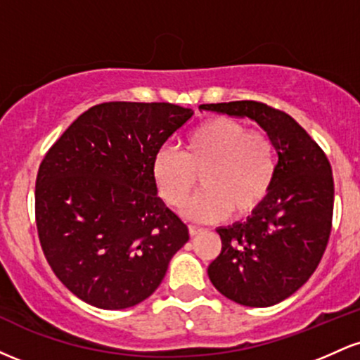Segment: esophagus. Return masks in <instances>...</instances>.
I'll use <instances>...</instances> for the list:
<instances>
[{
    "label": "esophagus",
    "mask_w": 360,
    "mask_h": 360,
    "mask_svg": "<svg viewBox=\"0 0 360 360\" xmlns=\"http://www.w3.org/2000/svg\"><path fill=\"white\" fill-rule=\"evenodd\" d=\"M201 232H203V229H201V226L189 225V235H191V237H196V235L201 233Z\"/></svg>",
    "instance_id": "34e87169"
}]
</instances>
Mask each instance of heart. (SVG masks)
<instances>
[{"label":"heart","mask_w":360,"mask_h":360,"mask_svg":"<svg viewBox=\"0 0 360 360\" xmlns=\"http://www.w3.org/2000/svg\"><path fill=\"white\" fill-rule=\"evenodd\" d=\"M152 174L171 208L186 203L200 176L203 191L186 205L188 218L217 221L229 213L243 218L269 196L276 179V147L266 131L250 130L240 120L213 117L184 139L181 152L160 148Z\"/></svg>","instance_id":"heart-1"}]
</instances>
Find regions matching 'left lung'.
Masks as SVG:
<instances>
[{"label": "left lung", "mask_w": 360, "mask_h": 360, "mask_svg": "<svg viewBox=\"0 0 360 360\" xmlns=\"http://www.w3.org/2000/svg\"><path fill=\"white\" fill-rule=\"evenodd\" d=\"M201 110L255 120L274 142L269 196L247 221L217 230L221 252L208 267L213 286L229 300L272 307L298 291L323 257L332 232V166L295 118L266 103H212Z\"/></svg>", "instance_id": "left-lung-1"}]
</instances>
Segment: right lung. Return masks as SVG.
Listing matches in <instances>:
<instances>
[{
  "instance_id": "right-lung-1",
  "label": "right lung",
  "mask_w": 360,
  "mask_h": 360,
  "mask_svg": "<svg viewBox=\"0 0 360 360\" xmlns=\"http://www.w3.org/2000/svg\"><path fill=\"white\" fill-rule=\"evenodd\" d=\"M193 117L171 103L93 106L49 148L35 183L44 255L72 295L103 309L147 300L189 240L164 205L154 157Z\"/></svg>"
}]
</instances>
